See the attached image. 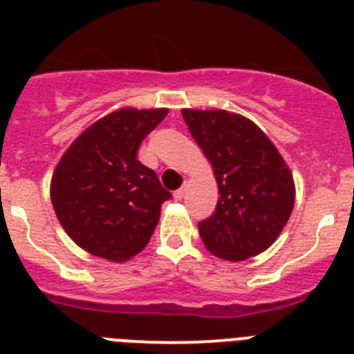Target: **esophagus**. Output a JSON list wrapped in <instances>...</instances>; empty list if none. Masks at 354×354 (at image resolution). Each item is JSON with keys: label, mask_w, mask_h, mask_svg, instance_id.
<instances>
[{"label": "esophagus", "mask_w": 354, "mask_h": 354, "mask_svg": "<svg viewBox=\"0 0 354 354\" xmlns=\"http://www.w3.org/2000/svg\"><path fill=\"white\" fill-rule=\"evenodd\" d=\"M184 195H186V186L179 187V189H177V192L174 193L175 200H183V198H184Z\"/></svg>", "instance_id": "obj_1"}]
</instances>
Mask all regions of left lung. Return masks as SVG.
Returning <instances> with one entry per match:
<instances>
[{
  "mask_svg": "<svg viewBox=\"0 0 354 354\" xmlns=\"http://www.w3.org/2000/svg\"><path fill=\"white\" fill-rule=\"evenodd\" d=\"M187 129L218 184L212 216L200 221L205 248L239 262L266 252L287 225L296 198L292 174L264 131L225 109H183Z\"/></svg>",
  "mask_w": 354,
  "mask_h": 354,
  "instance_id": "8db88e82",
  "label": "left lung"
}]
</instances>
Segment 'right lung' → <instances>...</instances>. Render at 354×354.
<instances>
[{
    "instance_id": "add662e5",
    "label": "right lung",
    "mask_w": 354,
    "mask_h": 354,
    "mask_svg": "<svg viewBox=\"0 0 354 354\" xmlns=\"http://www.w3.org/2000/svg\"><path fill=\"white\" fill-rule=\"evenodd\" d=\"M167 108H120L71 143L51 179V202L65 232L84 252L126 262L149 243L170 193L136 159Z\"/></svg>"
}]
</instances>
